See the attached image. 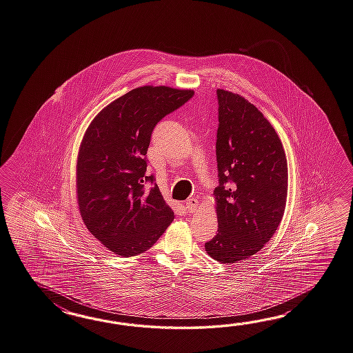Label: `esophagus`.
<instances>
[{
    "label": "esophagus",
    "mask_w": 353,
    "mask_h": 353,
    "mask_svg": "<svg viewBox=\"0 0 353 353\" xmlns=\"http://www.w3.org/2000/svg\"><path fill=\"white\" fill-rule=\"evenodd\" d=\"M199 207V200L195 198H190L188 201H186V209H188V212L189 213H194V212H196V209Z\"/></svg>",
    "instance_id": "esophagus-1"
}]
</instances>
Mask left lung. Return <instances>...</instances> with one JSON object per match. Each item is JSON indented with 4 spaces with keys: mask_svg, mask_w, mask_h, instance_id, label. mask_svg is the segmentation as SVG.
<instances>
[{
    "mask_svg": "<svg viewBox=\"0 0 353 353\" xmlns=\"http://www.w3.org/2000/svg\"><path fill=\"white\" fill-rule=\"evenodd\" d=\"M214 190L218 233L205 243L223 264L249 259L273 237L283 218L288 168L281 139L254 104L218 89Z\"/></svg>",
    "mask_w": 353,
    "mask_h": 353,
    "instance_id": "8db88e82",
    "label": "left lung"
}]
</instances>
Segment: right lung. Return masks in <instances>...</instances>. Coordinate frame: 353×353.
<instances>
[{"instance_id":"obj_1","label":"right lung","mask_w":353,"mask_h":353,"mask_svg":"<svg viewBox=\"0 0 353 353\" xmlns=\"http://www.w3.org/2000/svg\"><path fill=\"white\" fill-rule=\"evenodd\" d=\"M192 95L140 86L104 107L86 129L77 163L79 210L89 232L120 256L143 254L172 223V209L146 173V152L155 125Z\"/></svg>"}]
</instances>
